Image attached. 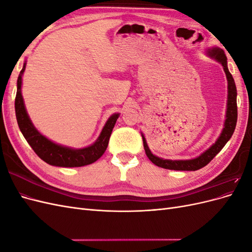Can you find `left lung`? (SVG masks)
I'll list each match as a JSON object with an SVG mask.
<instances>
[{
    "instance_id": "left-lung-1",
    "label": "left lung",
    "mask_w": 252,
    "mask_h": 252,
    "mask_svg": "<svg viewBox=\"0 0 252 252\" xmlns=\"http://www.w3.org/2000/svg\"><path fill=\"white\" fill-rule=\"evenodd\" d=\"M208 55L212 58H215L218 62L223 65L224 71L226 73L227 81H228V101H227V112H226V121L222 133H220V138L217 140V142L212 145V146L206 150L204 154H202L200 157L193 159H187V161H171V159H163L159 158L156 156H154L150 152L146 140H145L144 135L143 138V144L144 149L146 152V156L150 161L155 165L162 167L165 169L170 170H188V171H194L199 170L203 167H205L211 159L215 158L219 152L222 150V148L225 146L226 143L230 140L232 136L236 121H238V105H236V87L234 84V80L232 78L231 73L228 70L227 67V58L224 50L219 48H212L208 50Z\"/></svg>"
}]
</instances>
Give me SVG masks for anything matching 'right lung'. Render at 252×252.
<instances>
[{"label": "right lung", "instance_id": "add662e5", "mask_svg": "<svg viewBox=\"0 0 252 252\" xmlns=\"http://www.w3.org/2000/svg\"><path fill=\"white\" fill-rule=\"evenodd\" d=\"M25 65L26 64L23 66V69L18 78V89L14 108H16V116L20 130L28 144L32 146L37 157L49 165L59 167H81L95 162L103 156L108 146L110 134L119 118V113L113 114L109 118L96 142L89 147L83 149H71L55 144L36 130L26 112L21 94L22 75L25 70Z\"/></svg>", "mask_w": 252, "mask_h": 252}]
</instances>
